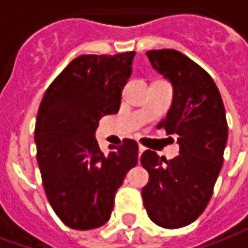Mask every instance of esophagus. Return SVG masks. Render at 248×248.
I'll use <instances>...</instances> for the list:
<instances>
[{
	"label": "esophagus",
	"mask_w": 248,
	"mask_h": 248,
	"mask_svg": "<svg viewBox=\"0 0 248 248\" xmlns=\"http://www.w3.org/2000/svg\"><path fill=\"white\" fill-rule=\"evenodd\" d=\"M145 151V147H142V146H140V149H138V155H142V153Z\"/></svg>",
	"instance_id": "1"
}]
</instances>
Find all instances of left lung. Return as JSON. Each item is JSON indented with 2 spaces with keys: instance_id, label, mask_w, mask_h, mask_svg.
Listing matches in <instances>:
<instances>
[{
  "instance_id": "1",
  "label": "left lung",
  "mask_w": 248,
  "mask_h": 248,
  "mask_svg": "<svg viewBox=\"0 0 248 248\" xmlns=\"http://www.w3.org/2000/svg\"><path fill=\"white\" fill-rule=\"evenodd\" d=\"M153 69L171 83L172 102L159 124L178 137L179 155L167 161L146 150L149 172L142 198L149 218L165 229L192 223L204 211L223 165L229 127L218 87L202 67L172 49L146 53Z\"/></svg>"
}]
</instances>
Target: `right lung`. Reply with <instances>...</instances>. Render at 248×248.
<instances>
[{
  "label": "right lung",
  "mask_w": 248,
  "mask_h": 248,
  "mask_svg": "<svg viewBox=\"0 0 248 248\" xmlns=\"http://www.w3.org/2000/svg\"><path fill=\"white\" fill-rule=\"evenodd\" d=\"M135 51L79 56L47 87L38 108L34 140L49 203L71 229L108 222L114 197L138 163V145L124 140L103 154L95 130L103 115L118 113Z\"/></svg>",
  "instance_id": "1"
}]
</instances>
